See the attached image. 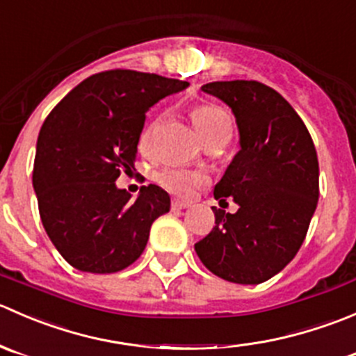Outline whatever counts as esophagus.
Segmentation results:
<instances>
[{
  "instance_id": "34e87169",
  "label": "esophagus",
  "mask_w": 356,
  "mask_h": 356,
  "mask_svg": "<svg viewBox=\"0 0 356 356\" xmlns=\"http://www.w3.org/2000/svg\"><path fill=\"white\" fill-rule=\"evenodd\" d=\"M186 207H190L188 202H181V200H177V199L171 202V209L173 211H181V209H186Z\"/></svg>"
}]
</instances>
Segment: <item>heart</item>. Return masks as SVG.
Listing matches in <instances>:
<instances>
[{"label": "heart", "mask_w": 356, "mask_h": 356, "mask_svg": "<svg viewBox=\"0 0 356 356\" xmlns=\"http://www.w3.org/2000/svg\"><path fill=\"white\" fill-rule=\"evenodd\" d=\"M192 121L206 143L218 138H225V136H230L232 133L230 115L220 105H199V107H195L192 111ZM147 136H149V133H145L142 136V145L147 142ZM156 179L163 188L175 193V195L183 197V199L192 195L195 186L204 183L202 175L190 173V171L178 170V168H164V170H161L156 175Z\"/></svg>", "instance_id": "1"}]
</instances>
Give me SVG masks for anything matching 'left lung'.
I'll return each instance as SVG.
<instances>
[{"label": "left lung", "instance_id": "left-lung-1", "mask_svg": "<svg viewBox=\"0 0 356 356\" xmlns=\"http://www.w3.org/2000/svg\"><path fill=\"white\" fill-rule=\"evenodd\" d=\"M200 90L232 108L241 150L214 186L237 213L213 207L214 227L195 244L209 272L256 286L296 256L318 202V159L305 122L289 102L258 81H214Z\"/></svg>", "mask_w": 356, "mask_h": 356}]
</instances>
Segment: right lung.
<instances>
[{
    "instance_id": "obj_1",
    "label": "right lung",
    "mask_w": 356,
    "mask_h": 356,
    "mask_svg": "<svg viewBox=\"0 0 356 356\" xmlns=\"http://www.w3.org/2000/svg\"><path fill=\"white\" fill-rule=\"evenodd\" d=\"M188 86L136 70L90 76L50 112L36 143L33 185L48 237L81 272L114 273L140 258L171 199L157 185L136 199L115 186L131 171L145 112Z\"/></svg>"
}]
</instances>
